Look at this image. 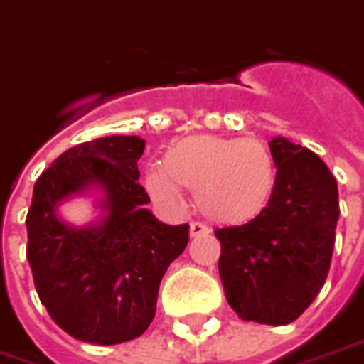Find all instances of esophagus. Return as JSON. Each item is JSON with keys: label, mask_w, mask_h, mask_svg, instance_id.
I'll return each mask as SVG.
<instances>
[{"label": "esophagus", "mask_w": 364, "mask_h": 364, "mask_svg": "<svg viewBox=\"0 0 364 364\" xmlns=\"http://www.w3.org/2000/svg\"><path fill=\"white\" fill-rule=\"evenodd\" d=\"M189 233L191 237H203V235H208L210 230L200 222H191L189 223Z\"/></svg>", "instance_id": "34e87169"}]
</instances>
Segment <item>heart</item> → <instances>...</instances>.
<instances>
[{
    "instance_id": "heart-1",
    "label": "heart",
    "mask_w": 364,
    "mask_h": 364,
    "mask_svg": "<svg viewBox=\"0 0 364 364\" xmlns=\"http://www.w3.org/2000/svg\"><path fill=\"white\" fill-rule=\"evenodd\" d=\"M164 168H150L144 187L156 203L179 208L183 189L195 193L200 214L220 225H245L270 204L278 168L262 141L196 134L164 154Z\"/></svg>"
}]
</instances>
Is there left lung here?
I'll list each match as a JSON object with an SVG mask.
<instances>
[{
	"label": "left lung",
	"mask_w": 364,
	"mask_h": 364,
	"mask_svg": "<svg viewBox=\"0 0 364 364\" xmlns=\"http://www.w3.org/2000/svg\"><path fill=\"white\" fill-rule=\"evenodd\" d=\"M278 183L250 223L216 230L225 299L239 318L284 326L316 299L332 260L338 183L318 156L284 136L270 141Z\"/></svg>",
	"instance_id": "1"
}]
</instances>
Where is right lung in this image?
<instances>
[{
	"label": "right lung",
	"mask_w": 364,
	"mask_h": 364,
	"mask_svg": "<svg viewBox=\"0 0 364 364\" xmlns=\"http://www.w3.org/2000/svg\"><path fill=\"white\" fill-rule=\"evenodd\" d=\"M144 139L112 134L82 142L40 175L26 216V258L42 305L75 340L115 346L146 332L168 266L189 225H168L150 203L136 161ZM100 193V220L77 228L58 216L67 198Z\"/></svg>",
	"instance_id": "1"
}]
</instances>
